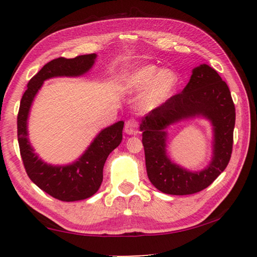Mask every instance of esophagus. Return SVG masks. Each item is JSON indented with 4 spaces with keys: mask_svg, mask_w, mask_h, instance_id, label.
I'll return each instance as SVG.
<instances>
[{
    "mask_svg": "<svg viewBox=\"0 0 257 257\" xmlns=\"http://www.w3.org/2000/svg\"><path fill=\"white\" fill-rule=\"evenodd\" d=\"M124 132L127 135H137L138 134V123L135 120H128L124 125Z\"/></svg>",
    "mask_w": 257,
    "mask_h": 257,
    "instance_id": "34e87169",
    "label": "esophagus"
}]
</instances>
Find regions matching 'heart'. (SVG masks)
<instances>
[{"instance_id": "obj_1", "label": "heart", "mask_w": 257, "mask_h": 257, "mask_svg": "<svg viewBox=\"0 0 257 257\" xmlns=\"http://www.w3.org/2000/svg\"><path fill=\"white\" fill-rule=\"evenodd\" d=\"M177 73L169 69H160L153 64L139 67L121 78V89L134 95L141 93L137 107L142 112H151L168 101L178 86Z\"/></svg>"}]
</instances>
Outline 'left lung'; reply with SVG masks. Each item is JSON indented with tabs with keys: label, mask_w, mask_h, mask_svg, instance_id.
Instances as JSON below:
<instances>
[{
	"label": "left lung",
	"mask_w": 257,
	"mask_h": 257,
	"mask_svg": "<svg viewBox=\"0 0 257 257\" xmlns=\"http://www.w3.org/2000/svg\"><path fill=\"white\" fill-rule=\"evenodd\" d=\"M194 117L208 119L213 129L212 159L201 172L187 171L166 154L167 127ZM234 120L236 111L225 81L205 63L194 68L184 90L151 111L139 127L147 176L155 188L169 195H190L210 186L231 158Z\"/></svg>",
	"instance_id": "obj_1"
}]
</instances>
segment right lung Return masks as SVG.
I'll list each match as a JSON object with an SVG mask.
<instances>
[{
    "label": "right lung",
    "mask_w": 257,
    "mask_h": 257,
    "mask_svg": "<svg viewBox=\"0 0 257 257\" xmlns=\"http://www.w3.org/2000/svg\"><path fill=\"white\" fill-rule=\"evenodd\" d=\"M96 54L73 59L59 58L46 63L32 79L23 95L18 113V142L26 172L35 185L63 202L86 199L96 193L103 181L107 156L122 141L123 121L102 129L81 154L70 164L53 165L38 158L28 138V116L35 97L44 81L55 77H80L94 66Z\"/></svg>",
    "instance_id": "right-lung-1"
}]
</instances>
